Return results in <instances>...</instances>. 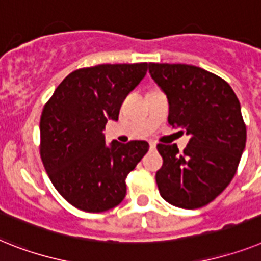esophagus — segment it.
Listing matches in <instances>:
<instances>
[{"label": "esophagus", "instance_id": "1", "mask_svg": "<svg viewBox=\"0 0 261 261\" xmlns=\"http://www.w3.org/2000/svg\"><path fill=\"white\" fill-rule=\"evenodd\" d=\"M149 148L150 149H156V143H153V141H149Z\"/></svg>", "mask_w": 261, "mask_h": 261}]
</instances>
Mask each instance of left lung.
<instances>
[{
	"instance_id": "1",
	"label": "left lung",
	"mask_w": 261,
	"mask_h": 261,
	"mask_svg": "<svg viewBox=\"0 0 261 261\" xmlns=\"http://www.w3.org/2000/svg\"><path fill=\"white\" fill-rule=\"evenodd\" d=\"M148 68L168 98V122L191 137L182 153L176 144L157 145L164 160L156 173L161 197L184 210L206 205L231 182L245 148L240 102L229 84L199 66Z\"/></svg>"
}]
</instances>
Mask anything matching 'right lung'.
Returning <instances> with one entry per match:
<instances>
[{
	"label": "right lung",
	"instance_id": "obj_1",
	"mask_svg": "<svg viewBox=\"0 0 261 261\" xmlns=\"http://www.w3.org/2000/svg\"><path fill=\"white\" fill-rule=\"evenodd\" d=\"M148 64H102L74 70L44 107L40 153L60 195L79 210L104 212L121 203L125 178L149 144L105 143L108 120H118L122 101L145 77Z\"/></svg>",
	"mask_w": 261,
	"mask_h": 261
}]
</instances>
